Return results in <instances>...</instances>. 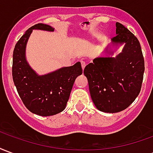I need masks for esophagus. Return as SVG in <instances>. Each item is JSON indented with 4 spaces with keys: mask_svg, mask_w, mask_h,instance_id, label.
<instances>
[{
    "mask_svg": "<svg viewBox=\"0 0 153 153\" xmlns=\"http://www.w3.org/2000/svg\"><path fill=\"white\" fill-rule=\"evenodd\" d=\"M81 65H82V69L84 70V68H85V66H86V64H85V62L82 61V62H81Z\"/></svg>",
    "mask_w": 153,
    "mask_h": 153,
    "instance_id": "obj_1",
    "label": "esophagus"
}]
</instances>
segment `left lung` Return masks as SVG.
I'll return each instance as SVG.
<instances>
[{
  "label": "left lung",
  "mask_w": 153,
  "mask_h": 153,
  "mask_svg": "<svg viewBox=\"0 0 153 153\" xmlns=\"http://www.w3.org/2000/svg\"><path fill=\"white\" fill-rule=\"evenodd\" d=\"M114 43H125L116 57H99L84 68L90 94L97 109L116 113L126 109L140 93L144 58L138 38L120 23H116Z\"/></svg>",
  "instance_id": "obj_1"
}]
</instances>
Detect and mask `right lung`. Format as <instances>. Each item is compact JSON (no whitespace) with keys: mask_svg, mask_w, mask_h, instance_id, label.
Masks as SVG:
<instances>
[{"mask_svg":"<svg viewBox=\"0 0 153 153\" xmlns=\"http://www.w3.org/2000/svg\"><path fill=\"white\" fill-rule=\"evenodd\" d=\"M33 29L54 31L51 26L37 24L19 38L14 49L12 75L19 95L28 111L36 115L50 116L61 112L66 106L74 80L82 74L80 62L38 76L25 59V47Z\"/></svg>","mask_w":153,"mask_h":153,"instance_id":"obj_1","label":"right lung"}]
</instances>
